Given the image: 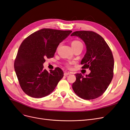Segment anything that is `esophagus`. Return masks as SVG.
Masks as SVG:
<instances>
[{"label": "esophagus", "instance_id": "1", "mask_svg": "<svg viewBox=\"0 0 130 130\" xmlns=\"http://www.w3.org/2000/svg\"><path fill=\"white\" fill-rule=\"evenodd\" d=\"M70 74H71V73H69V72H64V76H67V75H70Z\"/></svg>", "mask_w": 130, "mask_h": 130}]
</instances>
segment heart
I'll list each match as a JSON object with an SVG mask.
<instances>
[{"instance_id": "obj_1", "label": "heart", "mask_w": 130, "mask_h": 130, "mask_svg": "<svg viewBox=\"0 0 130 130\" xmlns=\"http://www.w3.org/2000/svg\"><path fill=\"white\" fill-rule=\"evenodd\" d=\"M71 45L73 49L76 48V46L80 45H82V43L81 42H80L79 41H77V40H74L71 43Z\"/></svg>"}]
</instances>
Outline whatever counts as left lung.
Wrapping results in <instances>:
<instances>
[{
    "label": "left lung",
    "instance_id": "left-lung-1",
    "mask_svg": "<svg viewBox=\"0 0 130 130\" xmlns=\"http://www.w3.org/2000/svg\"><path fill=\"white\" fill-rule=\"evenodd\" d=\"M80 37L85 42L87 52L81 60L82 68L90 73L84 77L77 73L72 88L77 96L92 100L103 95L113 77L114 58L111 49L100 35L91 31H77L71 36Z\"/></svg>",
    "mask_w": 130,
    "mask_h": 130
}]
</instances>
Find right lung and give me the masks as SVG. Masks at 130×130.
I'll return each instance as SVG.
<instances>
[{"mask_svg": "<svg viewBox=\"0 0 130 130\" xmlns=\"http://www.w3.org/2000/svg\"><path fill=\"white\" fill-rule=\"evenodd\" d=\"M72 31L42 29L26 37L19 46L14 67L19 84L26 94L41 98L52 93L63 76L60 68L44 69L45 58H52L59 44Z\"/></svg>", "mask_w": 130, "mask_h": 130, "instance_id": "add662e5", "label": "right lung"}]
</instances>
